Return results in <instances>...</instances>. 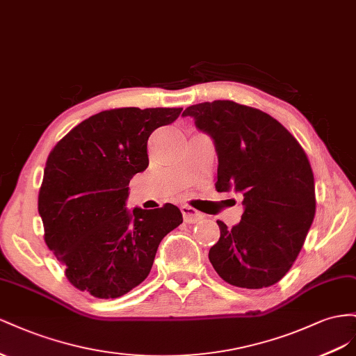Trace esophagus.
Here are the masks:
<instances>
[{"label":"esophagus","instance_id":"1","mask_svg":"<svg viewBox=\"0 0 356 356\" xmlns=\"http://www.w3.org/2000/svg\"><path fill=\"white\" fill-rule=\"evenodd\" d=\"M180 210H181V215H184L185 222H188V223H194V222H198L202 219L201 213L189 206H181Z\"/></svg>","mask_w":356,"mask_h":356}]
</instances>
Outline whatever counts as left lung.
I'll return each instance as SVG.
<instances>
[{"label":"left lung","instance_id":"left-lung-1","mask_svg":"<svg viewBox=\"0 0 356 356\" xmlns=\"http://www.w3.org/2000/svg\"><path fill=\"white\" fill-rule=\"evenodd\" d=\"M218 154V192L243 195L245 211L220 237L209 259L232 286L261 289L292 267L316 211L314 177L298 141L264 111L228 99L188 107Z\"/></svg>","mask_w":356,"mask_h":356}]
</instances>
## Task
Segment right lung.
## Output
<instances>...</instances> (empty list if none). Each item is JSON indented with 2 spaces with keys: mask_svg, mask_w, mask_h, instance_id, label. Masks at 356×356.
Instances as JSON below:
<instances>
[{
  "mask_svg": "<svg viewBox=\"0 0 356 356\" xmlns=\"http://www.w3.org/2000/svg\"><path fill=\"white\" fill-rule=\"evenodd\" d=\"M184 108L125 107L80 122L46 162L38 194L44 241L73 286L118 298L150 273L161 240L177 228L180 210L127 209L129 180L149 165L147 140Z\"/></svg>",
  "mask_w": 356,
  "mask_h": 356,
  "instance_id": "1",
  "label": "right lung"
}]
</instances>
